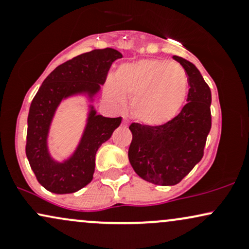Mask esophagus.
<instances>
[{"label": "esophagus", "instance_id": "obj_1", "mask_svg": "<svg viewBox=\"0 0 249 249\" xmlns=\"http://www.w3.org/2000/svg\"><path fill=\"white\" fill-rule=\"evenodd\" d=\"M126 123H127V122H126V119H125V118L123 119V125H126Z\"/></svg>", "mask_w": 249, "mask_h": 249}]
</instances>
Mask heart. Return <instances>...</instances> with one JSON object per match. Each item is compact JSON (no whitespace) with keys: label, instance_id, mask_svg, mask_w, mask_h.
<instances>
[{"label":"heart","instance_id":"obj_1","mask_svg":"<svg viewBox=\"0 0 249 249\" xmlns=\"http://www.w3.org/2000/svg\"><path fill=\"white\" fill-rule=\"evenodd\" d=\"M188 77L178 63L164 59H142L117 70L115 82L107 81V98L124 105L131 98L130 110L138 122L157 126L173 118L187 95Z\"/></svg>","mask_w":249,"mask_h":249}]
</instances>
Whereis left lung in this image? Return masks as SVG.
I'll return each instance as SVG.
<instances>
[{
	"instance_id": "8db88e82",
	"label": "left lung",
	"mask_w": 249,
	"mask_h": 249,
	"mask_svg": "<svg viewBox=\"0 0 249 249\" xmlns=\"http://www.w3.org/2000/svg\"><path fill=\"white\" fill-rule=\"evenodd\" d=\"M188 76L187 104L178 116L158 126L132 123V142L128 160L142 179L160 186H173L181 181L201 160L210 133V87L196 67L179 56H173Z\"/></svg>"
}]
</instances>
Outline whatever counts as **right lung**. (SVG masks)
Segmentation results:
<instances>
[{"label": "right lung", "mask_w": 249, "mask_h": 249, "mask_svg": "<svg viewBox=\"0 0 249 249\" xmlns=\"http://www.w3.org/2000/svg\"><path fill=\"white\" fill-rule=\"evenodd\" d=\"M122 57L118 50L111 48L73 57L58 65L34 97L28 115L25 153L38 182L49 192L73 193L92 180L97 151L122 123V117L98 115L92 103L107 81L111 64ZM75 95L87 96L90 102L87 124L74 153L58 162L52 158L47 146L50 126L61 101Z\"/></svg>", "instance_id": "right-lung-1"}]
</instances>
